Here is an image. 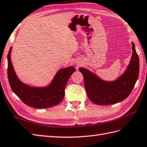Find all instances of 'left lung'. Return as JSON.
<instances>
[{
    "label": "left lung",
    "instance_id": "obj_1",
    "mask_svg": "<svg viewBox=\"0 0 147 147\" xmlns=\"http://www.w3.org/2000/svg\"><path fill=\"white\" fill-rule=\"evenodd\" d=\"M133 53L127 70L122 76L113 82L100 80L84 68L79 69L83 75L85 88L89 99L97 105H111L125 99L136 83L139 74V58L132 43Z\"/></svg>",
    "mask_w": 147,
    "mask_h": 147
}]
</instances>
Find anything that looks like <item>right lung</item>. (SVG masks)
Returning a JSON list of instances; mask_svg holds the SVG:
<instances>
[{
    "instance_id": "1",
    "label": "right lung",
    "mask_w": 147,
    "mask_h": 147,
    "mask_svg": "<svg viewBox=\"0 0 147 147\" xmlns=\"http://www.w3.org/2000/svg\"><path fill=\"white\" fill-rule=\"evenodd\" d=\"M11 48L7 55V75L11 89L26 105L38 109L48 108L58 105L63 99L67 81L74 71L73 67L60 69L50 86L43 88H31L18 80L10 59Z\"/></svg>"
}]
</instances>
